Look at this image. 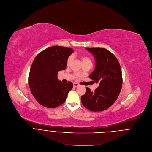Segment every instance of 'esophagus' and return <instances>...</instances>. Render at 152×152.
<instances>
[{
	"instance_id": "1",
	"label": "esophagus",
	"mask_w": 152,
	"mask_h": 152,
	"mask_svg": "<svg viewBox=\"0 0 152 152\" xmlns=\"http://www.w3.org/2000/svg\"><path fill=\"white\" fill-rule=\"evenodd\" d=\"M79 86V85L78 84V83H73V87L74 88H76V87H77V86Z\"/></svg>"
}]
</instances>
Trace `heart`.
Returning <instances> with one entry per match:
<instances>
[{"instance_id":"obj_1","label":"heart","mask_w":152,"mask_h":152,"mask_svg":"<svg viewBox=\"0 0 152 152\" xmlns=\"http://www.w3.org/2000/svg\"><path fill=\"white\" fill-rule=\"evenodd\" d=\"M80 60H81V62H82V64H85V63H91L92 64L91 60V58L88 56H84V55L81 56ZM72 60V56L69 57V58H67V64H69L71 63Z\"/></svg>"}]
</instances>
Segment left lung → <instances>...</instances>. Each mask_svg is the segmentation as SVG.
Listing matches in <instances>:
<instances>
[{"mask_svg": "<svg viewBox=\"0 0 152 152\" xmlns=\"http://www.w3.org/2000/svg\"><path fill=\"white\" fill-rule=\"evenodd\" d=\"M95 58V69L89 75L99 86L94 92L86 88L82 96L83 106L91 111H102L117 100L122 88L123 77L120 64L116 57L104 48H86Z\"/></svg>", "mask_w": 152, "mask_h": 152, "instance_id": "1", "label": "left lung"}]
</instances>
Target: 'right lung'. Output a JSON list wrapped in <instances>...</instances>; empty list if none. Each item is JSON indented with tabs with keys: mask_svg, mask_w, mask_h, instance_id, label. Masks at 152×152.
Listing matches in <instances>:
<instances>
[{
	"mask_svg": "<svg viewBox=\"0 0 152 152\" xmlns=\"http://www.w3.org/2000/svg\"><path fill=\"white\" fill-rule=\"evenodd\" d=\"M73 52L72 48L61 46L48 47L39 53L34 60L29 75V86L36 101L50 108L63 104L73 83L58 80V71L65 70L67 60Z\"/></svg>",
	"mask_w": 152,
	"mask_h": 152,
	"instance_id": "1",
	"label": "right lung"
}]
</instances>
